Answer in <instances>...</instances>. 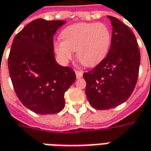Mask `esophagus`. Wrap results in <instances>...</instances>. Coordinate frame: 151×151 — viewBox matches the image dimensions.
<instances>
[{
    "mask_svg": "<svg viewBox=\"0 0 151 151\" xmlns=\"http://www.w3.org/2000/svg\"><path fill=\"white\" fill-rule=\"evenodd\" d=\"M75 73H76V77H77V78H81L83 77V71H80V70H76Z\"/></svg>",
    "mask_w": 151,
    "mask_h": 151,
    "instance_id": "obj_1",
    "label": "esophagus"
}]
</instances>
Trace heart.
I'll return each mask as SVG.
<instances>
[{
    "instance_id": "1",
    "label": "heart",
    "mask_w": 151,
    "mask_h": 151,
    "mask_svg": "<svg viewBox=\"0 0 151 151\" xmlns=\"http://www.w3.org/2000/svg\"><path fill=\"white\" fill-rule=\"evenodd\" d=\"M62 38L54 44L55 52L63 63L77 52L82 65L93 67L106 57L112 41L109 28L104 23H76L62 32Z\"/></svg>"
}]
</instances>
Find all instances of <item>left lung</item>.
<instances>
[{
	"label": "left lung",
	"instance_id": "obj_1",
	"mask_svg": "<svg viewBox=\"0 0 151 151\" xmlns=\"http://www.w3.org/2000/svg\"><path fill=\"white\" fill-rule=\"evenodd\" d=\"M113 26L110 49L106 58L83 73L86 95L97 109H109L125 102L137 83L140 53L131 30L119 19L108 16Z\"/></svg>",
	"mask_w": 151,
	"mask_h": 151
}]
</instances>
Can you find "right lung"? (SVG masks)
<instances>
[{
  "instance_id": "right-lung-1",
  "label": "right lung",
  "mask_w": 151,
  "mask_h": 151,
  "mask_svg": "<svg viewBox=\"0 0 151 151\" xmlns=\"http://www.w3.org/2000/svg\"><path fill=\"white\" fill-rule=\"evenodd\" d=\"M65 21L36 19L14 37L8 69L14 90L24 106L39 114H57L64 93L76 79L74 71L55 60L53 36Z\"/></svg>"
}]
</instances>
